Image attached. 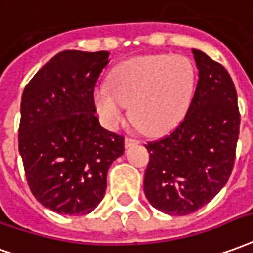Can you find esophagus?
Returning a JSON list of instances; mask_svg holds the SVG:
<instances>
[{"label":"esophagus","mask_w":253,"mask_h":253,"mask_svg":"<svg viewBox=\"0 0 253 253\" xmlns=\"http://www.w3.org/2000/svg\"><path fill=\"white\" fill-rule=\"evenodd\" d=\"M138 142H139L138 139L131 138V137H126V138H125V146H126V148H130L131 145L138 144Z\"/></svg>","instance_id":"34e87169"}]
</instances>
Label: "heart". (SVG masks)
I'll use <instances>...</instances> for the list:
<instances>
[{
    "mask_svg": "<svg viewBox=\"0 0 253 253\" xmlns=\"http://www.w3.org/2000/svg\"><path fill=\"white\" fill-rule=\"evenodd\" d=\"M196 84L192 63L183 56L152 54L118 65L107 86L96 91V108L108 128L126 119L149 135L172 130L188 111Z\"/></svg>",
    "mask_w": 253,
    "mask_h": 253,
    "instance_id": "1",
    "label": "heart"
}]
</instances>
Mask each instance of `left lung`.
Here are the masks:
<instances>
[{
  "label": "left lung",
  "mask_w": 253,
  "mask_h": 253,
  "mask_svg": "<svg viewBox=\"0 0 253 253\" xmlns=\"http://www.w3.org/2000/svg\"><path fill=\"white\" fill-rule=\"evenodd\" d=\"M199 81L188 112L169 135L145 145L144 192L156 210L188 215L208 204L230 178L240 134L237 91L229 72L192 49Z\"/></svg>",
  "instance_id": "left-lung-1"
}]
</instances>
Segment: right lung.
I'll return each mask as SVG.
<instances>
[{
	"instance_id": "add662e5",
	"label": "right lung",
	"mask_w": 253,
	"mask_h": 253,
	"mask_svg": "<svg viewBox=\"0 0 253 253\" xmlns=\"http://www.w3.org/2000/svg\"><path fill=\"white\" fill-rule=\"evenodd\" d=\"M108 52L57 53L24 87L19 152L31 193L54 212L86 215L104 199L123 135L96 116L94 89Z\"/></svg>"
}]
</instances>
